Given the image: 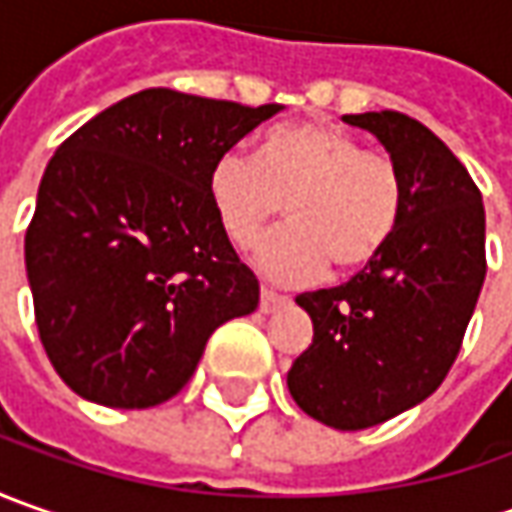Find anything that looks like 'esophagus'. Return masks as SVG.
I'll return each instance as SVG.
<instances>
[{
    "mask_svg": "<svg viewBox=\"0 0 512 512\" xmlns=\"http://www.w3.org/2000/svg\"><path fill=\"white\" fill-rule=\"evenodd\" d=\"M282 305H287V296L262 287V296H259V310H262V313H273V310H279Z\"/></svg>",
    "mask_w": 512,
    "mask_h": 512,
    "instance_id": "1",
    "label": "esophagus"
}]
</instances>
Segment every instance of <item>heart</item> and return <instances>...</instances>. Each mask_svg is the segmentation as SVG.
Here are the masks:
<instances>
[{
    "label": "heart",
    "mask_w": 512,
    "mask_h": 512,
    "mask_svg": "<svg viewBox=\"0 0 512 512\" xmlns=\"http://www.w3.org/2000/svg\"><path fill=\"white\" fill-rule=\"evenodd\" d=\"M404 193L390 153L330 122L276 125L256 156L230 148L207 173L210 207L236 247L253 245L285 207L290 225L256 250L279 285L316 282L327 265L342 276L373 265L402 225Z\"/></svg>",
    "instance_id": "b5f03b06"
}]
</instances>
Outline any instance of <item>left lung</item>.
<instances>
[{"mask_svg": "<svg viewBox=\"0 0 512 512\" xmlns=\"http://www.w3.org/2000/svg\"><path fill=\"white\" fill-rule=\"evenodd\" d=\"M404 176L393 242L350 282L296 296L313 344L287 370L296 404L336 430H364L424 402L456 362L487 273L482 193L419 119L350 113Z\"/></svg>", "mask_w": 512, "mask_h": 512, "instance_id": "1", "label": "left lung"}]
</instances>
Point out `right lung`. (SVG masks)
Listing matches in <instances>:
<instances>
[{"label":"right lung","instance_id":"1","mask_svg":"<svg viewBox=\"0 0 512 512\" xmlns=\"http://www.w3.org/2000/svg\"><path fill=\"white\" fill-rule=\"evenodd\" d=\"M279 105L148 88L56 148L25 233L33 316L53 370L105 407L168 402L210 333L259 305L207 199L213 162Z\"/></svg>","mask_w":512,"mask_h":512}]
</instances>
